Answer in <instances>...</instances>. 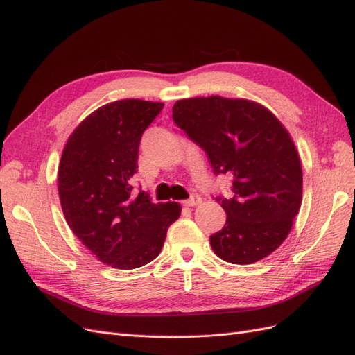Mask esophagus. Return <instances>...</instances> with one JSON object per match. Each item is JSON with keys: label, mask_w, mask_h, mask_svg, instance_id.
I'll list each match as a JSON object with an SVG mask.
<instances>
[{"label": "esophagus", "mask_w": 355, "mask_h": 355, "mask_svg": "<svg viewBox=\"0 0 355 355\" xmlns=\"http://www.w3.org/2000/svg\"><path fill=\"white\" fill-rule=\"evenodd\" d=\"M201 201H202V200H201L200 196L192 194L184 204H185V206H188V207H196V206H200Z\"/></svg>", "instance_id": "34e87169"}]
</instances>
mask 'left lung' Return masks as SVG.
<instances>
[{"label":"left lung","instance_id":"1","mask_svg":"<svg viewBox=\"0 0 355 355\" xmlns=\"http://www.w3.org/2000/svg\"><path fill=\"white\" fill-rule=\"evenodd\" d=\"M173 120L207 154L214 175L232 178L230 198L216 197L227 222L210 235L220 259H263L292 230L302 201V168L283 124L262 105L220 96L178 101Z\"/></svg>","mask_w":355,"mask_h":355}]
</instances>
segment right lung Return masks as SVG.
<instances>
[{"label":"right lung","mask_w":355,"mask_h":355,"mask_svg":"<svg viewBox=\"0 0 355 355\" xmlns=\"http://www.w3.org/2000/svg\"><path fill=\"white\" fill-rule=\"evenodd\" d=\"M164 103L116 101L90 114L63 149L58 184L72 232L106 265L135 270L159 254L167 230L179 216L178 202H153L133 194L144 132Z\"/></svg>","instance_id":"obj_1"}]
</instances>
